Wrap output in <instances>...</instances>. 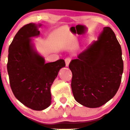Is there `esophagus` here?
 I'll return each mask as SVG.
<instances>
[{"instance_id":"34e87169","label":"esophagus","mask_w":130,"mask_h":130,"mask_svg":"<svg viewBox=\"0 0 130 130\" xmlns=\"http://www.w3.org/2000/svg\"><path fill=\"white\" fill-rule=\"evenodd\" d=\"M70 61H71V58L70 57H67L66 58H65V62H66V66H68Z\"/></svg>"}]
</instances>
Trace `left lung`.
Masks as SVG:
<instances>
[{"mask_svg": "<svg viewBox=\"0 0 130 130\" xmlns=\"http://www.w3.org/2000/svg\"><path fill=\"white\" fill-rule=\"evenodd\" d=\"M69 67L77 102L98 108L112 98L120 88L124 63L121 47L111 28H104L96 41L72 60Z\"/></svg>", "mask_w": 130, "mask_h": 130, "instance_id": "left-lung-1", "label": "left lung"}]
</instances>
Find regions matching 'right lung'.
I'll return each instance as SVG.
<instances>
[{"mask_svg":"<svg viewBox=\"0 0 130 130\" xmlns=\"http://www.w3.org/2000/svg\"><path fill=\"white\" fill-rule=\"evenodd\" d=\"M39 35L35 24L22 26L9 47L7 64L13 95L24 105L35 111L50 105L51 86L60 69L66 66L63 59L45 63L44 58L34 51L30 38Z\"/></svg>","mask_w":130,"mask_h":130,"instance_id":"obj_1","label":"right lung"}]
</instances>
